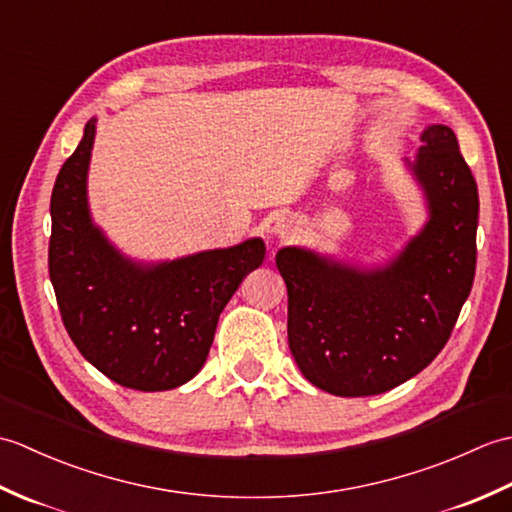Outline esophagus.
Wrapping results in <instances>:
<instances>
[{
  "label": "esophagus",
  "mask_w": 512,
  "mask_h": 512,
  "mask_svg": "<svg viewBox=\"0 0 512 512\" xmlns=\"http://www.w3.org/2000/svg\"><path fill=\"white\" fill-rule=\"evenodd\" d=\"M297 231V222H295V217H290V215H279L277 220L273 222V233L277 235V237H290L292 233Z\"/></svg>",
  "instance_id": "1"
}]
</instances>
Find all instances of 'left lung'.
I'll return each mask as SVG.
<instances>
[{
	"label": "left lung",
	"instance_id": "1",
	"mask_svg": "<svg viewBox=\"0 0 512 512\" xmlns=\"http://www.w3.org/2000/svg\"><path fill=\"white\" fill-rule=\"evenodd\" d=\"M405 158L427 222L383 266L312 248L275 257L288 288V345L314 387L356 398L394 389L447 345L475 277L477 184L447 125L424 129Z\"/></svg>",
	"mask_w": 512,
	"mask_h": 512
}]
</instances>
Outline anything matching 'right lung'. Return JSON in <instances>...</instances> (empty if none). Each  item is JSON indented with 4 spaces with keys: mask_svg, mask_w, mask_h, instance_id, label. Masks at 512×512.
Returning a JSON list of instances; mask_svg holds the SVG:
<instances>
[{
    "mask_svg": "<svg viewBox=\"0 0 512 512\" xmlns=\"http://www.w3.org/2000/svg\"><path fill=\"white\" fill-rule=\"evenodd\" d=\"M94 136L90 118L50 200L48 268L63 325L85 361L114 383L138 391L180 387L202 369L228 299L264 262V239L165 262L127 257L90 213Z\"/></svg>",
    "mask_w": 512,
    "mask_h": 512,
    "instance_id": "add662e5",
    "label": "right lung"
}]
</instances>
